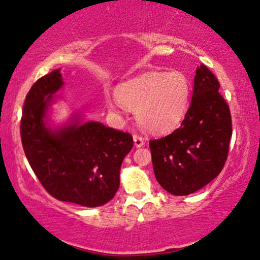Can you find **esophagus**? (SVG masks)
Wrapping results in <instances>:
<instances>
[{"label":"esophagus","instance_id":"1","mask_svg":"<svg viewBox=\"0 0 260 260\" xmlns=\"http://www.w3.org/2000/svg\"><path fill=\"white\" fill-rule=\"evenodd\" d=\"M134 142H135V145H136L137 148H141V146L145 144L144 138H143L141 135H138V134H134Z\"/></svg>","mask_w":260,"mask_h":260}]
</instances>
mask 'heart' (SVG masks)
<instances>
[{
    "instance_id": "heart-1",
    "label": "heart",
    "mask_w": 260,
    "mask_h": 260,
    "mask_svg": "<svg viewBox=\"0 0 260 260\" xmlns=\"http://www.w3.org/2000/svg\"><path fill=\"white\" fill-rule=\"evenodd\" d=\"M191 84L182 71L146 73L119 84L115 96L135 110L141 125L153 134L170 133L182 122L189 107Z\"/></svg>"
}]
</instances>
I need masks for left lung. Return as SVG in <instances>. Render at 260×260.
<instances>
[{
  "label": "left lung",
  "mask_w": 260,
  "mask_h": 260,
  "mask_svg": "<svg viewBox=\"0 0 260 260\" xmlns=\"http://www.w3.org/2000/svg\"><path fill=\"white\" fill-rule=\"evenodd\" d=\"M220 84L204 64L197 68L192 100L178 129L150 139L157 182L175 196L193 193L220 174L232 136L231 112Z\"/></svg>",
  "instance_id": "obj_1"
}]
</instances>
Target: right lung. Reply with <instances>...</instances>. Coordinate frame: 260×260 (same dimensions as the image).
<instances>
[{"mask_svg":"<svg viewBox=\"0 0 260 260\" xmlns=\"http://www.w3.org/2000/svg\"><path fill=\"white\" fill-rule=\"evenodd\" d=\"M63 85L59 70L37 80L25 96L22 145L30 167L49 194L62 202L96 208L117 192L122 161L133 136L99 122H74L58 130L46 126L48 105Z\"/></svg>","mask_w":260,"mask_h":260,"instance_id":"right-lung-1","label":"right lung"}]
</instances>
